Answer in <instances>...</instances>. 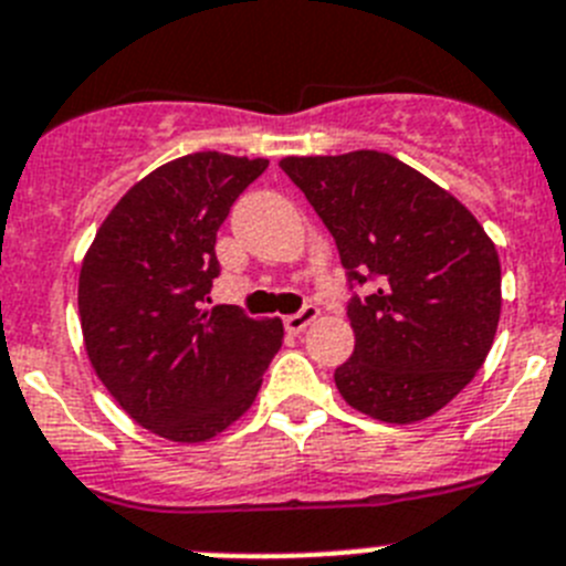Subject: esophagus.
<instances>
[{
  "label": "esophagus",
  "instance_id": "1",
  "mask_svg": "<svg viewBox=\"0 0 566 566\" xmlns=\"http://www.w3.org/2000/svg\"><path fill=\"white\" fill-rule=\"evenodd\" d=\"M318 315H321V310L315 307V304H307V307H302L298 313H293V315H287V318H284V329H287L290 335L304 333V329H307L310 324L318 318Z\"/></svg>",
  "mask_w": 566,
  "mask_h": 566
}]
</instances>
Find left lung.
<instances>
[{"label":"left lung","mask_w":566,"mask_h":566,"mask_svg":"<svg viewBox=\"0 0 566 566\" xmlns=\"http://www.w3.org/2000/svg\"><path fill=\"white\" fill-rule=\"evenodd\" d=\"M338 245L349 282L353 358L335 386L353 409L417 422L451 403L485 364L502 310V268L485 228L446 188L386 151L282 157Z\"/></svg>","instance_id":"obj_1"}]
</instances>
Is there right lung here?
Masks as SVG:
<instances>
[{
    "label": "right lung",
    "mask_w": 566,
    "mask_h": 566,
    "mask_svg": "<svg viewBox=\"0 0 566 566\" xmlns=\"http://www.w3.org/2000/svg\"><path fill=\"white\" fill-rule=\"evenodd\" d=\"M264 157L195 151L126 191L81 262L78 315L95 375L151 434L206 442L253 406L282 318L206 310L217 231Z\"/></svg>",
    "instance_id": "1"
}]
</instances>
